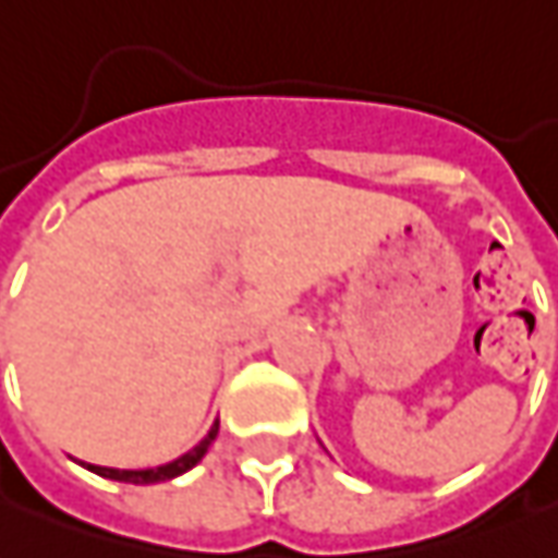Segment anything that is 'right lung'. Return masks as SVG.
Here are the masks:
<instances>
[{
	"mask_svg": "<svg viewBox=\"0 0 558 558\" xmlns=\"http://www.w3.org/2000/svg\"><path fill=\"white\" fill-rule=\"evenodd\" d=\"M217 428H220V423H214L211 432L202 438V441L190 450V453H184L181 459H174V462H169V465H159V469H144V471H126V469H105V465H87L93 474H99V477H108V481H120V483H159V481H171V477H178V474H184V471H190L193 465H198L202 462V456L208 453V447H211V441L217 438Z\"/></svg>",
	"mask_w": 558,
	"mask_h": 558,
	"instance_id": "obj_1",
	"label": "right lung"
}]
</instances>
